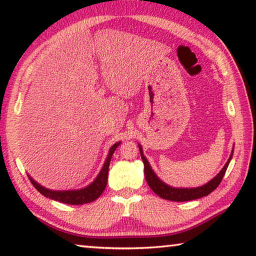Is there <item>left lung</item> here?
Returning <instances> with one entry per match:
<instances>
[{
	"mask_svg": "<svg viewBox=\"0 0 256 256\" xmlns=\"http://www.w3.org/2000/svg\"><path fill=\"white\" fill-rule=\"evenodd\" d=\"M138 149H140L141 158L144 160V176L149 188L162 198L170 200V201H176V202L196 200V198L209 196L212 190H214L216 188H218L219 184L222 183V180L224 176V172L227 170L228 164L230 162V160L232 158V154H234V150H232L230 157H229V159L227 160L226 164H224L222 170H220L219 174L216 177H214L209 183H206L203 186H200V188H172L170 185H167L166 183H164L162 180H160L158 178V176L154 174L152 168H151L149 162L144 157V151H142L140 144H138Z\"/></svg>",
	"mask_w": 256,
	"mask_h": 256,
	"instance_id": "obj_1",
	"label": "left lung"
}]
</instances>
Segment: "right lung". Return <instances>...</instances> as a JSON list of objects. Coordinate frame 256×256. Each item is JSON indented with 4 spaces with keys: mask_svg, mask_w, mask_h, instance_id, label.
Returning a JSON list of instances; mask_svg holds the SVG:
<instances>
[{
    "mask_svg": "<svg viewBox=\"0 0 256 256\" xmlns=\"http://www.w3.org/2000/svg\"><path fill=\"white\" fill-rule=\"evenodd\" d=\"M120 142H118V144L112 146V148L110 149V152H108L106 162L104 164L100 172H99L98 176L96 177V180L84 188L74 190H52L42 188V185L38 184L37 182H34L29 175L28 177L30 182H32V184L34 186V188H36L38 192L46 198H52V200L66 203V204H73V206H79V204H84V203L92 202L94 200H97V198L102 196V193L106 188L108 168H110L112 156L114 154L116 148L120 146Z\"/></svg>",
    "mask_w": 256,
    "mask_h": 256,
    "instance_id": "add662e5",
    "label": "right lung"
}]
</instances>
